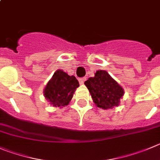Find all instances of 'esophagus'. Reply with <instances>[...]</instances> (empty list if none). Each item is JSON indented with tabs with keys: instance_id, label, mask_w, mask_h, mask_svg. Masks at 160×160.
Masks as SVG:
<instances>
[{
	"instance_id": "obj_1",
	"label": "esophagus",
	"mask_w": 160,
	"mask_h": 160,
	"mask_svg": "<svg viewBox=\"0 0 160 160\" xmlns=\"http://www.w3.org/2000/svg\"><path fill=\"white\" fill-rule=\"evenodd\" d=\"M85 80H86V77H82V78L79 79V82H80V84H83Z\"/></svg>"
}]
</instances>
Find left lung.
Wrapping results in <instances>:
<instances>
[{"mask_svg": "<svg viewBox=\"0 0 160 160\" xmlns=\"http://www.w3.org/2000/svg\"><path fill=\"white\" fill-rule=\"evenodd\" d=\"M84 84L95 105L104 110L118 107L124 95L123 88L105 70L96 71L95 77H90Z\"/></svg>", "mask_w": 160, "mask_h": 160, "instance_id": "left-lung-1", "label": "left lung"}]
</instances>
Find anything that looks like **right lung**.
Listing matches in <instances>:
<instances>
[{"instance_id":"add662e5","label":"right lung","mask_w":160,"mask_h":160,"mask_svg":"<svg viewBox=\"0 0 160 160\" xmlns=\"http://www.w3.org/2000/svg\"><path fill=\"white\" fill-rule=\"evenodd\" d=\"M79 86L78 80L74 76H68L62 70L58 69L46 84L44 96L53 107H65L69 103Z\"/></svg>"}]
</instances>
